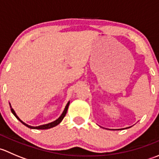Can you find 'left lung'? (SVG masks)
<instances>
[{"instance_id": "8db88e82", "label": "left lung", "mask_w": 159, "mask_h": 159, "mask_svg": "<svg viewBox=\"0 0 159 159\" xmlns=\"http://www.w3.org/2000/svg\"><path fill=\"white\" fill-rule=\"evenodd\" d=\"M129 128H130V127H129ZM126 129H127V128H126ZM118 130H119V129H118ZM120 130H121V129H120Z\"/></svg>"}]
</instances>
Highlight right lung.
I'll list each match as a JSON object with an SVG mask.
<instances>
[{
    "label": "right lung",
    "instance_id": "1",
    "mask_svg": "<svg viewBox=\"0 0 159 159\" xmlns=\"http://www.w3.org/2000/svg\"><path fill=\"white\" fill-rule=\"evenodd\" d=\"M69 104H70V102H68V104L66 105V106H65V110H64V111L62 112V114L61 115V116L59 117L58 118H57V120H55V121H52V122L51 123H48V124H45V125H40V126H36V127H34V126H30V125H28V124H26V123H25L24 121H22L19 118V117L17 116V114L15 113V111H14V110L13 109L12 107L11 106V104H10V107H11V112L13 113V115H14V116L17 118V120H19V121H20V122L22 123L23 125H25V126H27L28 128H29V129H41V130H44V129H51V128L53 127H55V126H57V125L60 124L61 122V121L63 120V118H65V115H66L67 113V111H68V106H69Z\"/></svg>",
    "mask_w": 159,
    "mask_h": 159
}]
</instances>
